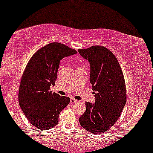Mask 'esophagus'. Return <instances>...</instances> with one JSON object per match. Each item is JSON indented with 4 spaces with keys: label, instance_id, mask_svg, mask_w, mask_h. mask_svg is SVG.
Returning <instances> with one entry per match:
<instances>
[{
    "label": "esophagus",
    "instance_id": "esophagus-1",
    "mask_svg": "<svg viewBox=\"0 0 153 153\" xmlns=\"http://www.w3.org/2000/svg\"><path fill=\"white\" fill-rule=\"evenodd\" d=\"M76 102H77V100L74 99V98H71V100H70V103L71 104H74V103H76Z\"/></svg>",
    "mask_w": 153,
    "mask_h": 153
}]
</instances>
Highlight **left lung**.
<instances>
[{
	"instance_id": "left-lung-1",
	"label": "left lung",
	"mask_w": 153,
	"mask_h": 153,
	"mask_svg": "<svg viewBox=\"0 0 153 153\" xmlns=\"http://www.w3.org/2000/svg\"><path fill=\"white\" fill-rule=\"evenodd\" d=\"M90 63V82L95 103L85 102L86 110L79 118L80 125L95 134L105 132L115 124L126 104V87L122 69L113 53L104 47L79 49Z\"/></svg>"
}]
</instances>
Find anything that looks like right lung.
I'll use <instances>...</instances> for the list:
<instances>
[{
	"mask_svg": "<svg viewBox=\"0 0 153 153\" xmlns=\"http://www.w3.org/2000/svg\"><path fill=\"white\" fill-rule=\"evenodd\" d=\"M76 53L62 44L50 43L35 52L25 68L19 102L29 122L41 130L55 127L60 111L70 103L69 97L49 90L56 83L60 60Z\"/></svg>",
	"mask_w": 153,
	"mask_h": 153,
	"instance_id": "right-lung-1",
	"label": "right lung"
}]
</instances>
